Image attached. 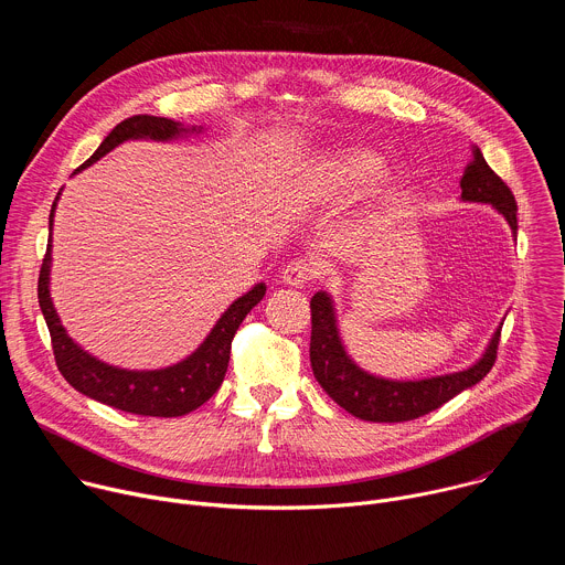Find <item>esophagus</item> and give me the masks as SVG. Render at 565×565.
<instances>
[{"instance_id": "1", "label": "esophagus", "mask_w": 565, "mask_h": 565, "mask_svg": "<svg viewBox=\"0 0 565 565\" xmlns=\"http://www.w3.org/2000/svg\"><path fill=\"white\" fill-rule=\"evenodd\" d=\"M317 275V264L312 259H295L290 262L284 270H281V281L292 286V288H301L306 286L310 279H315Z\"/></svg>"}]
</instances>
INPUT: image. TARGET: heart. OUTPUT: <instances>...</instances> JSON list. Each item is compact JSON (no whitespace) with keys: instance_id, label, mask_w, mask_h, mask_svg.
<instances>
[{"instance_id":"b5f03b06","label":"heart","mask_w":565,"mask_h":565,"mask_svg":"<svg viewBox=\"0 0 565 565\" xmlns=\"http://www.w3.org/2000/svg\"><path fill=\"white\" fill-rule=\"evenodd\" d=\"M384 168V156L364 145H351L319 156L308 168L306 190L321 199L347 196L369 188Z\"/></svg>"}]
</instances>
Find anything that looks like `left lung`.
Segmentation results:
<instances>
[{
  "mask_svg": "<svg viewBox=\"0 0 565 565\" xmlns=\"http://www.w3.org/2000/svg\"><path fill=\"white\" fill-rule=\"evenodd\" d=\"M460 190V201L492 205L499 214L505 216L512 232L516 234L519 223L514 194L486 163L478 147L471 149V160L462 172ZM310 366L315 380L342 409L369 423H405L443 407L447 399L473 386L490 373L501 338L499 327L486 353L462 371L423 380H388L360 369L351 360L340 338L333 297L327 290L315 292L310 299Z\"/></svg>",
  "mask_w": 565,
  "mask_h": 565,
  "instance_id": "obj_1",
  "label": "left lung"
}]
</instances>
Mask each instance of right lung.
<instances>
[{
    "label": "right lung",
    "mask_w": 565,
    "mask_h": 565,
    "mask_svg": "<svg viewBox=\"0 0 565 565\" xmlns=\"http://www.w3.org/2000/svg\"><path fill=\"white\" fill-rule=\"evenodd\" d=\"M203 127H185L170 118L158 116H131L116 125L111 134L100 142L89 160H85L73 174L87 170L100 160L105 153L122 145L125 140H177L188 134H201ZM60 192L53 201L49 214V246L40 270L38 281V299L42 315L46 319V327L51 333L53 355L60 373L64 380L83 395L103 402L114 409L136 414V416H153V418H177L199 409L203 402H207L216 388L221 386L227 362H230V347L232 338L246 315L264 299L266 284H255L246 295L234 299L227 310L216 319L210 335L201 342V347L188 355L185 360L153 371H129L120 366H111L83 347H77L66 329L62 327L60 315L51 299V232H53V216L57 205Z\"/></svg>",
    "instance_id": "1"
}]
</instances>
